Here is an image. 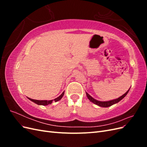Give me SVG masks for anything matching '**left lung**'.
I'll list each match as a JSON object with an SVG mask.
<instances>
[{
    "mask_svg": "<svg viewBox=\"0 0 147 147\" xmlns=\"http://www.w3.org/2000/svg\"><path fill=\"white\" fill-rule=\"evenodd\" d=\"M129 91V90L125 93V94H123V96H121V97H118V99H114V100H110V101H107V102H101V101L97 100L94 99V98H92V97L90 94H88L87 92H86V96H87V97H88V99L90 100L91 102H93V103H94V104H96V105H99V106H100V107H110V106L112 105H113V104H115L118 103V102H119L121 99H123L124 98V97L126 96V94L128 93Z\"/></svg>",
    "mask_w": 147,
    "mask_h": 147,
    "instance_id": "left-lung-1",
    "label": "left lung"
}]
</instances>
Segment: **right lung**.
<instances>
[{
	"label": "right lung",
	"mask_w": 147,
	"mask_h": 147,
	"mask_svg": "<svg viewBox=\"0 0 147 147\" xmlns=\"http://www.w3.org/2000/svg\"><path fill=\"white\" fill-rule=\"evenodd\" d=\"M64 91L62 93V94L58 97H57V98L53 100H55V102H57V101L61 100L62 97H63V96H64ZM28 99L29 100H30L31 101H32L33 102H35V104H37L38 105H47L48 104H51L53 102V100H34L32 99L29 98V97H28Z\"/></svg>",
	"instance_id": "add662e5"
}]
</instances>
